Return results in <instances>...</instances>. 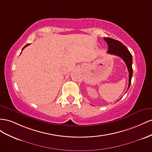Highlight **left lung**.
<instances>
[{
	"instance_id": "left-lung-1",
	"label": "left lung",
	"mask_w": 152,
	"mask_h": 152,
	"mask_svg": "<svg viewBox=\"0 0 152 152\" xmlns=\"http://www.w3.org/2000/svg\"><path fill=\"white\" fill-rule=\"evenodd\" d=\"M104 39L106 41L108 45V50L107 53L120 57L126 64L129 71V86L127 88L129 89L131 83L133 72L132 67V57L131 53L129 52L127 48L124 46L121 42L110 37H104Z\"/></svg>"
}]
</instances>
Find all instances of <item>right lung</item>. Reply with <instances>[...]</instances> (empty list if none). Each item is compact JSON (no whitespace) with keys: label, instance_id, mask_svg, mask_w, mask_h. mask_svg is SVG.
<instances>
[{"label":"right lung","instance_id":"right-lung-1","mask_svg":"<svg viewBox=\"0 0 152 152\" xmlns=\"http://www.w3.org/2000/svg\"><path fill=\"white\" fill-rule=\"evenodd\" d=\"M30 45V44H27V45H25V46H24V47H23V49H22V50H23V49H24V48H25V47H26V46H28V45Z\"/></svg>","mask_w":152,"mask_h":152}]
</instances>
